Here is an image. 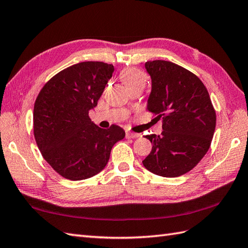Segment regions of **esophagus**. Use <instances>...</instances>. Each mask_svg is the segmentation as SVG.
I'll list each match as a JSON object with an SVG mask.
<instances>
[{
    "label": "esophagus",
    "mask_w": 248,
    "mask_h": 248,
    "mask_svg": "<svg viewBox=\"0 0 248 248\" xmlns=\"http://www.w3.org/2000/svg\"><path fill=\"white\" fill-rule=\"evenodd\" d=\"M140 134L138 133H132V132H126L125 133V137L128 138V140H130V138H136V137H140Z\"/></svg>",
    "instance_id": "34e87169"
}]
</instances>
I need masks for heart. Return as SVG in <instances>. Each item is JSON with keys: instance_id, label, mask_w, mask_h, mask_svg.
Returning <instances> with one entry per match:
<instances>
[{"instance_id": "heart-1", "label": "heart", "mask_w": 248, "mask_h": 248, "mask_svg": "<svg viewBox=\"0 0 248 248\" xmlns=\"http://www.w3.org/2000/svg\"><path fill=\"white\" fill-rule=\"evenodd\" d=\"M120 79L129 90L136 85H145L148 76L140 68L126 67L120 73Z\"/></svg>"}]
</instances>
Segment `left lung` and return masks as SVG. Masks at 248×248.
<instances>
[{
  "label": "left lung",
  "instance_id": "8db88e82",
  "mask_svg": "<svg viewBox=\"0 0 248 248\" xmlns=\"http://www.w3.org/2000/svg\"><path fill=\"white\" fill-rule=\"evenodd\" d=\"M152 79L147 110L163 118L160 135L150 134L146 169L164 177H176L197 166L208 151L216 129V111L204 83L180 65L165 60L146 62Z\"/></svg>",
  "mask_w": 248,
  "mask_h": 248
}]
</instances>
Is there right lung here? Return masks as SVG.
Listing matches in <instances>:
<instances>
[{"instance_id":"obj_1","label":"right lung","mask_w":248,"mask_h":248,"mask_svg":"<svg viewBox=\"0 0 248 248\" xmlns=\"http://www.w3.org/2000/svg\"><path fill=\"white\" fill-rule=\"evenodd\" d=\"M113 72L114 66L105 62L77 63L50 78L34 102L33 135L39 150L67 180L81 181L99 173L113 146L125 135L116 124L99 128L89 116Z\"/></svg>"}]
</instances>
